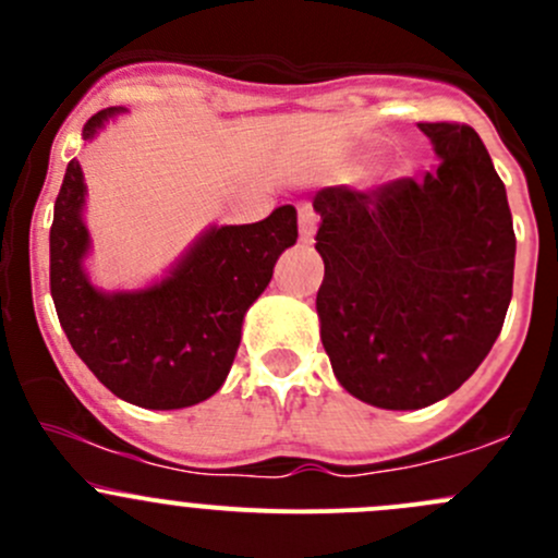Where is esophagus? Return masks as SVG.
<instances>
[{
    "label": "esophagus",
    "instance_id": "34e87169",
    "mask_svg": "<svg viewBox=\"0 0 558 558\" xmlns=\"http://www.w3.org/2000/svg\"><path fill=\"white\" fill-rule=\"evenodd\" d=\"M315 227H318V216H315L313 207L302 205L300 207V234L305 243H311V240L315 238Z\"/></svg>",
    "mask_w": 558,
    "mask_h": 558
}]
</instances>
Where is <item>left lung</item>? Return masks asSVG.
<instances>
[{
    "instance_id": "obj_1",
    "label": "left lung",
    "mask_w": 558,
    "mask_h": 558,
    "mask_svg": "<svg viewBox=\"0 0 558 558\" xmlns=\"http://www.w3.org/2000/svg\"><path fill=\"white\" fill-rule=\"evenodd\" d=\"M435 172L313 196L320 342L348 393L418 410L464 384L502 331L515 234L505 183L464 123H418Z\"/></svg>"
}]
</instances>
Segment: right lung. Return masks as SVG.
<instances>
[{"label":"right lung","instance_id":"right-lung-1","mask_svg":"<svg viewBox=\"0 0 558 558\" xmlns=\"http://www.w3.org/2000/svg\"><path fill=\"white\" fill-rule=\"evenodd\" d=\"M123 112L99 110L83 126V140ZM86 194L72 159L50 227V296L66 340L123 402L145 410L205 402L232 369L247 307L272 280L280 253L296 243L294 205L256 223L207 227L154 283L105 291L86 272Z\"/></svg>","mask_w":558,"mask_h":558}]
</instances>
